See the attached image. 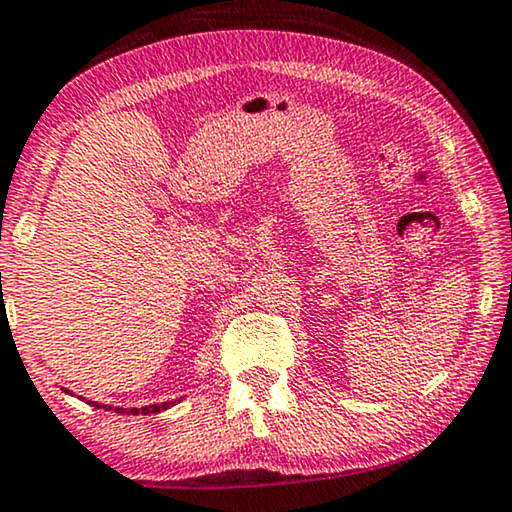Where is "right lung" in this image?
<instances>
[{"mask_svg": "<svg viewBox=\"0 0 512 512\" xmlns=\"http://www.w3.org/2000/svg\"><path fill=\"white\" fill-rule=\"evenodd\" d=\"M67 391V389H65ZM177 401H167V403H160V405H149V408H130L128 412L130 415H139V412H142V415H151V412H160V410H167L170 408V405H174ZM95 408H104V410H111V405L107 408V405H100V403H93ZM116 412H125L123 408H114Z\"/></svg>", "mask_w": 512, "mask_h": 512, "instance_id": "1", "label": "right lung"}]
</instances>
